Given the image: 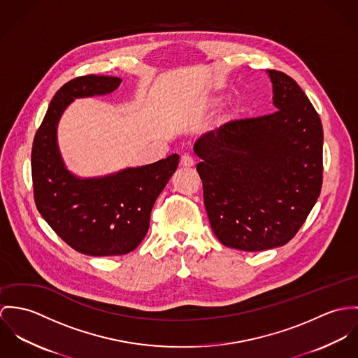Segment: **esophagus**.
Listing matches in <instances>:
<instances>
[{
  "label": "esophagus",
  "instance_id": "esophagus-1",
  "mask_svg": "<svg viewBox=\"0 0 358 358\" xmlns=\"http://www.w3.org/2000/svg\"><path fill=\"white\" fill-rule=\"evenodd\" d=\"M194 164H195V160L192 159V157H189V155H182L181 157V166L192 167Z\"/></svg>",
  "mask_w": 358,
  "mask_h": 358
}]
</instances>
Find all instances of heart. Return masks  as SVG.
<instances>
[{"label": "heart", "instance_id": "heart-1", "mask_svg": "<svg viewBox=\"0 0 358 358\" xmlns=\"http://www.w3.org/2000/svg\"><path fill=\"white\" fill-rule=\"evenodd\" d=\"M222 100H224V94L220 93V92H214L213 94H210V96L206 99L204 106H207V107H214V106H218Z\"/></svg>", "mask_w": 358, "mask_h": 358}]
</instances>
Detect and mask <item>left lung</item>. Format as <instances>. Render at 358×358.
Here are the masks:
<instances>
[{
  "mask_svg": "<svg viewBox=\"0 0 358 358\" xmlns=\"http://www.w3.org/2000/svg\"><path fill=\"white\" fill-rule=\"evenodd\" d=\"M273 114L229 122L194 145L210 225L231 248L284 245L316 204L322 182V126L299 85L268 70Z\"/></svg>",
  "mask_w": 358,
  "mask_h": 358,
  "instance_id": "1",
  "label": "left lung"
}]
</instances>
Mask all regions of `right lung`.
<instances>
[{
	"label": "right lung",
	"mask_w": 358,
	"mask_h": 358,
	"mask_svg": "<svg viewBox=\"0 0 358 358\" xmlns=\"http://www.w3.org/2000/svg\"><path fill=\"white\" fill-rule=\"evenodd\" d=\"M120 82L118 77L85 76L63 85L33 143L31 173L41 215L69 245L92 257L123 255L141 243L154 203L180 162L173 154L101 177H80L67 169L57 143L62 115L76 99L110 94Z\"/></svg>",
	"instance_id": "obj_1"
}]
</instances>
